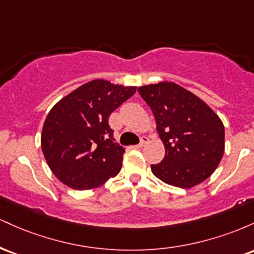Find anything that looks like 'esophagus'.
I'll use <instances>...</instances> for the list:
<instances>
[{
	"label": "esophagus",
	"instance_id": "34e87169",
	"mask_svg": "<svg viewBox=\"0 0 254 254\" xmlns=\"http://www.w3.org/2000/svg\"><path fill=\"white\" fill-rule=\"evenodd\" d=\"M148 143V137H145V136H143L141 138V142H139L138 144H136L135 145V148H142V147H144L145 144Z\"/></svg>",
	"mask_w": 254,
	"mask_h": 254
}]
</instances>
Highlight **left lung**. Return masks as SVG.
<instances>
[{
	"label": "left lung",
	"instance_id": "1",
	"mask_svg": "<svg viewBox=\"0 0 254 254\" xmlns=\"http://www.w3.org/2000/svg\"><path fill=\"white\" fill-rule=\"evenodd\" d=\"M164 142V160L151 172L168 185L190 189L216 170L224 151V127L203 100L173 82L139 87Z\"/></svg>",
	"mask_w": 254,
	"mask_h": 254
}]
</instances>
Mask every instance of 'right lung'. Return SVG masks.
<instances>
[{
  "instance_id": "add662e5",
  "label": "right lung",
  "mask_w": 254,
  "mask_h": 254,
  "mask_svg": "<svg viewBox=\"0 0 254 254\" xmlns=\"http://www.w3.org/2000/svg\"><path fill=\"white\" fill-rule=\"evenodd\" d=\"M135 92L136 87L93 80L52 107L42 149L57 179L74 190H89L117 176L125 149L116 142L109 118Z\"/></svg>"
}]
</instances>
